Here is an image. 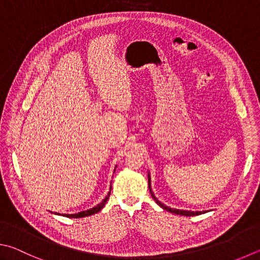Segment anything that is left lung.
I'll list each match as a JSON object with an SVG mask.
<instances>
[{
  "instance_id": "left-lung-1",
  "label": "left lung",
  "mask_w": 260,
  "mask_h": 260,
  "mask_svg": "<svg viewBox=\"0 0 260 260\" xmlns=\"http://www.w3.org/2000/svg\"><path fill=\"white\" fill-rule=\"evenodd\" d=\"M148 178H149V190H150V193H151V197L153 198V200L157 202V204L161 207L162 209L167 210L169 212H172V214H176V215H182V216H197V215H201V214H205L206 211H188V210H179V209H174V208H171V207H167L166 205H164L162 202H160L157 198H155V196L153 194L152 192V188H151V178H150V174L148 175Z\"/></svg>"
}]
</instances>
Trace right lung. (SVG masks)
Wrapping results in <instances>:
<instances>
[{
  "instance_id": "1",
  "label": "right lung",
  "mask_w": 260,
  "mask_h": 260,
  "mask_svg": "<svg viewBox=\"0 0 260 260\" xmlns=\"http://www.w3.org/2000/svg\"><path fill=\"white\" fill-rule=\"evenodd\" d=\"M110 192H111V187H110ZM110 192L108 193V196L105 198V199L102 200V202H100V204L94 207V208H91V209L85 210V211H81V212H78V214H72V215H69V214H62L61 216L69 217V218H82V217H86V216H91V215H93V214H96V212L100 211V210L103 208V207H105L106 202L108 201V199H109V197H110ZM54 214H55V215H60V214H58V212H54Z\"/></svg>"
}]
</instances>
